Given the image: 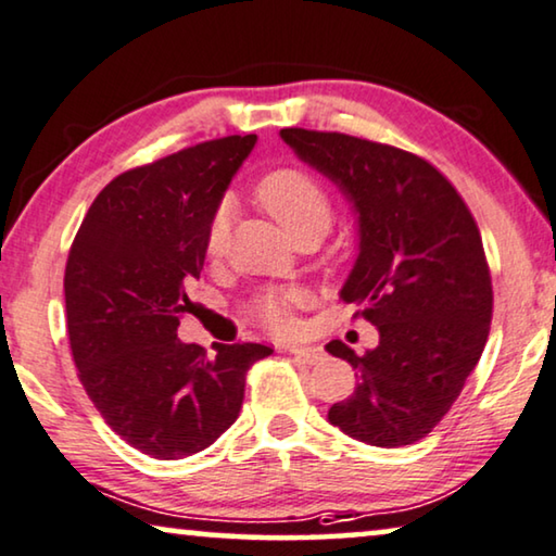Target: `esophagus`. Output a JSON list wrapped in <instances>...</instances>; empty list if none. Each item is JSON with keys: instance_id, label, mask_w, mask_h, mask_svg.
<instances>
[{"instance_id": "esophagus-1", "label": "esophagus", "mask_w": 556, "mask_h": 556, "mask_svg": "<svg viewBox=\"0 0 556 556\" xmlns=\"http://www.w3.org/2000/svg\"><path fill=\"white\" fill-rule=\"evenodd\" d=\"M287 352L302 364H319L321 359H325V352H321L319 346H289Z\"/></svg>"}]
</instances>
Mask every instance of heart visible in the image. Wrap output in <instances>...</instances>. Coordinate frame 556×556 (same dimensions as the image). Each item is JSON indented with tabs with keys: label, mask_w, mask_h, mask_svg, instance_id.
<instances>
[{
	"label": "heart",
	"mask_w": 556,
	"mask_h": 556,
	"mask_svg": "<svg viewBox=\"0 0 556 556\" xmlns=\"http://www.w3.org/2000/svg\"><path fill=\"white\" fill-rule=\"evenodd\" d=\"M256 197L264 210L279 222V227L294 237L302 229H329L331 202L319 181L300 169H277L267 174L256 187ZM231 212L227 204L214 210L210 227H206V252L219 254L229 237ZM300 302L296 294L269 292L254 302V312L264 325L271 329H287L292 325V304Z\"/></svg>",
	"instance_id": "obj_1"
}]
</instances>
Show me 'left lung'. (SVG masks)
<instances>
[{"instance_id":"1","label":"left lung","mask_w":556,"mask_h":556,"mask_svg":"<svg viewBox=\"0 0 556 556\" xmlns=\"http://www.w3.org/2000/svg\"><path fill=\"white\" fill-rule=\"evenodd\" d=\"M279 137L352 204L357 260L339 296L364 306L379 331L362 357L327 344L359 379L329 421L371 446L419 442L457 402L490 337L492 277L477 222L417 154L337 131Z\"/></svg>"}]
</instances>
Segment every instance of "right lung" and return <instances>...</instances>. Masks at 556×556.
I'll return each mask as SVG.
<instances>
[{
	"label": "right lung",
	"mask_w": 556,
	"mask_h": 556,
	"mask_svg": "<svg viewBox=\"0 0 556 556\" xmlns=\"http://www.w3.org/2000/svg\"><path fill=\"white\" fill-rule=\"evenodd\" d=\"M256 135L222 137L119 174L89 206L64 271L79 382L106 425L154 459H181L235 425L264 344L177 339L206 227Z\"/></svg>",
	"instance_id": "right-lung-1"
}]
</instances>
